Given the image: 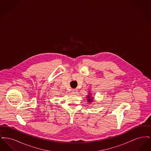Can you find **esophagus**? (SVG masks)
Returning <instances> with one entry per match:
<instances>
[{"label":"esophagus","mask_w":151,"mask_h":151,"mask_svg":"<svg viewBox=\"0 0 151 151\" xmlns=\"http://www.w3.org/2000/svg\"><path fill=\"white\" fill-rule=\"evenodd\" d=\"M72 94H75L78 93V90L77 89H73L72 91Z\"/></svg>","instance_id":"esophagus-1"}]
</instances>
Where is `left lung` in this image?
Returning <instances> with one entry per match:
<instances>
[{"label":"left lung","instance_id":"left-lung-1","mask_svg":"<svg viewBox=\"0 0 151 151\" xmlns=\"http://www.w3.org/2000/svg\"><path fill=\"white\" fill-rule=\"evenodd\" d=\"M87 101L90 104H91V102H93V97L91 96V93H89L88 95L87 96Z\"/></svg>","mask_w":151,"mask_h":151}]
</instances>
